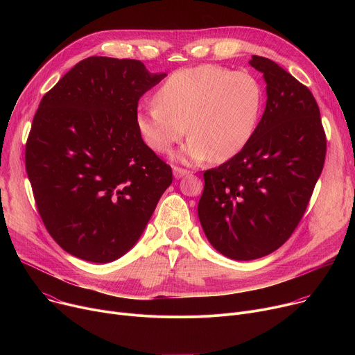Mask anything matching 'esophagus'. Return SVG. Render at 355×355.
Returning <instances> with one entry per match:
<instances>
[{"label":"esophagus","mask_w":355,"mask_h":355,"mask_svg":"<svg viewBox=\"0 0 355 355\" xmlns=\"http://www.w3.org/2000/svg\"><path fill=\"white\" fill-rule=\"evenodd\" d=\"M173 173H174V177L175 178H181V177H184V175H188L189 174V171L188 170H185V168H181V167H173Z\"/></svg>","instance_id":"obj_1"}]
</instances>
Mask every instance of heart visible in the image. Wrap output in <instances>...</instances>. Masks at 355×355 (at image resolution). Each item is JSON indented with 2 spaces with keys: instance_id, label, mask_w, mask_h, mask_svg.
Listing matches in <instances>:
<instances>
[{
  "instance_id": "heart-1",
  "label": "heart",
  "mask_w": 355,
  "mask_h": 355,
  "mask_svg": "<svg viewBox=\"0 0 355 355\" xmlns=\"http://www.w3.org/2000/svg\"><path fill=\"white\" fill-rule=\"evenodd\" d=\"M263 87L248 71L200 64L170 74L155 94L156 103L139 108L136 128L144 143L166 153L187 133L177 159L215 163L234 157L254 133Z\"/></svg>"
}]
</instances>
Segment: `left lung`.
<instances>
[{"label":"left lung","mask_w":355,"mask_h":355,"mask_svg":"<svg viewBox=\"0 0 355 355\" xmlns=\"http://www.w3.org/2000/svg\"><path fill=\"white\" fill-rule=\"evenodd\" d=\"M267 105L250 141L204 173L198 216L220 254L256 260L279 248L305 214L326 157V133L311 89L275 62L252 56Z\"/></svg>","instance_id":"obj_1"}]
</instances>
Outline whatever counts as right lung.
<instances>
[{"mask_svg":"<svg viewBox=\"0 0 355 355\" xmlns=\"http://www.w3.org/2000/svg\"><path fill=\"white\" fill-rule=\"evenodd\" d=\"M167 74L140 60L92 56L44 94L25 164L49 234L71 256L111 263L141 236L171 167L136 128L140 96Z\"/></svg>","mask_w":355,"mask_h":355,"instance_id":"obj_1","label":"right lung"}]
</instances>
